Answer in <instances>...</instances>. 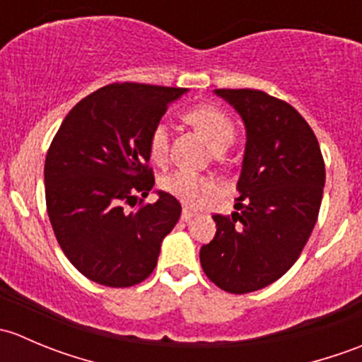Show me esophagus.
Returning <instances> with one entry per match:
<instances>
[{"label": "esophagus", "mask_w": 362, "mask_h": 362, "mask_svg": "<svg viewBox=\"0 0 362 362\" xmlns=\"http://www.w3.org/2000/svg\"><path fill=\"white\" fill-rule=\"evenodd\" d=\"M196 215V211L194 210H191V208H184V210H182V215H180V218L184 222H187V221H191L192 217H194Z\"/></svg>", "instance_id": "1"}]
</instances>
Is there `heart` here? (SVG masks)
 Segmentation results:
<instances>
[{
	"label": "heart",
	"instance_id": "obj_1",
	"mask_svg": "<svg viewBox=\"0 0 362 362\" xmlns=\"http://www.w3.org/2000/svg\"><path fill=\"white\" fill-rule=\"evenodd\" d=\"M184 120L191 124L203 136L214 152H222L235 138V124L218 108L211 105H198L184 113ZM168 154V134L163 124L152 127L148 134V156L154 163H163ZM164 192L175 196L178 202L196 206L204 198L215 192V184L210 178L187 170H177L160 180Z\"/></svg>",
	"mask_w": 362,
	"mask_h": 362
}]
</instances>
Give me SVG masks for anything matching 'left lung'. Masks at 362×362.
Masks as SVG:
<instances>
[{"instance_id":"1","label":"left lung","mask_w":362,"mask_h":362,"mask_svg":"<svg viewBox=\"0 0 362 362\" xmlns=\"http://www.w3.org/2000/svg\"><path fill=\"white\" fill-rule=\"evenodd\" d=\"M242 115L245 158L231 215L214 214V240L199 250L204 275L247 294L298 261L319 217L326 166L312 127L287 101L257 89H217Z\"/></svg>"}]
</instances>
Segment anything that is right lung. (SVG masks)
Wrapping results in <instances>:
<instances>
[{"mask_svg":"<svg viewBox=\"0 0 362 362\" xmlns=\"http://www.w3.org/2000/svg\"><path fill=\"white\" fill-rule=\"evenodd\" d=\"M185 90L138 82L105 86L69 110L50 144L47 214L64 255L93 282H144L180 218V203L168 192L160 191L156 203L144 204V198L156 182L148 134Z\"/></svg>","mask_w":362,"mask_h":362,"instance_id":"add662e5","label":"right lung"}]
</instances>
